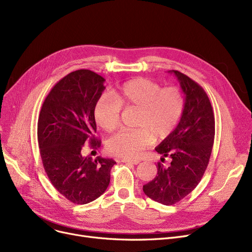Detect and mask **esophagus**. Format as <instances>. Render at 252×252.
<instances>
[{"instance_id": "obj_1", "label": "esophagus", "mask_w": 252, "mask_h": 252, "mask_svg": "<svg viewBox=\"0 0 252 252\" xmlns=\"http://www.w3.org/2000/svg\"><path fill=\"white\" fill-rule=\"evenodd\" d=\"M122 162H125V163H128V164H138L140 161L139 160H133V159H127V158H124V159H122Z\"/></svg>"}]
</instances>
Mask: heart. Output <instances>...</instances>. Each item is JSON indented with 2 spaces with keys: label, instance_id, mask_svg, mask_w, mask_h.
Listing matches in <instances>:
<instances>
[{
  "label": "heart",
  "instance_id": "heart-1",
  "mask_svg": "<svg viewBox=\"0 0 252 252\" xmlns=\"http://www.w3.org/2000/svg\"><path fill=\"white\" fill-rule=\"evenodd\" d=\"M122 108H139L134 129H124L106 144L110 154L136 158L155 140H164L176 129L185 109V96L178 87L161 86L147 78L130 79L96 101L94 118L105 131L114 130Z\"/></svg>",
  "mask_w": 252,
  "mask_h": 252
}]
</instances>
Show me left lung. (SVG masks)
Returning a JSON list of instances; mask_svg holds the SVG:
<instances>
[{"label":"left lung","instance_id":"1","mask_svg":"<svg viewBox=\"0 0 252 252\" xmlns=\"http://www.w3.org/2000/svg\"><path fill=\"white\" fill-rule=\"evenodd\" d=\"M185 95V109L176 129L155 150L171 162L157 164V176L144 185L143 191L154 201L173 205L191 193L207 167L215 140V115L206 93L193 79L169 70Z\"/></svg>","mask_w":252,"mask_h":252}]
</instances>
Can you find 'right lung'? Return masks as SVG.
Here are the masks:
<instances>
[{"mask_svg":"<svg viewBox=\"0 0 252 252\" xmlns=\"http://www.w3.org/2000/svg\"><path fill=\"white\" fill-rule=\"evenodd\" d=\"M105 79L89 69L70 72L52 88L37 123V141L45 171L52 185L76 204L94 201L107 189L110 158L82 155L86 143L98 148L94 106L102 95Z\"/></svg>","mask_w":252,"mask_h":252,"instance_id":"obj_1","label":"right lung"}]
</instances>
